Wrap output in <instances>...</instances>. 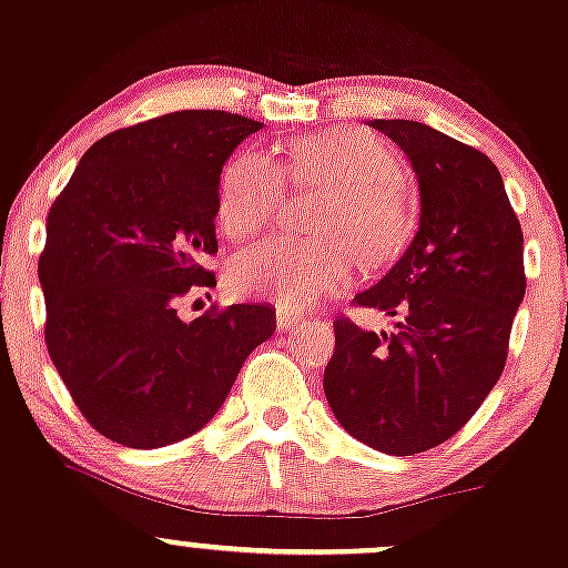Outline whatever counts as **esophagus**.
<instances>
[{
    "instance_id": "1",
    "label": "esophagus",
    "mask_w": 568,
    "mask_h": 568,
    "mask_svg": "<svg viewBox=\"0 0 568 568\" xmlns=\"http://www.w3.org/2000/svg\"><path fill=\"white\" fill-rule=\"evenodd\" d=\"M277 326H280V329H285V332L300 329V326H302V315L294 313V310H288V307H280L277 310Z\"/></svg>"
}]
</instances>
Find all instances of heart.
Segmentation results:
<instances>
[{"label":"heart","instance_id":"obj_1","mask_svg":"<svg viewBox=\"0 0 568 568\" xmlns=\"http://www.w3.org/2000/svg\"><path fill=\"white\" fill-rule=\"evenodd\" d=\"M283 179L321 193L310 214V229L321 236L277 239L236 255L229 283L242 296L310 307L345 288L356 261L384 264L414 231V195L399 176L397 154L364 130L291 141L280 165L253 149H239L217 179L220 231L231 242L264 234L277 217Z\"/></svg>","mask_w":568,"mask_h":568}]
</instances>
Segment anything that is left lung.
Returning a JSON list of instances; mask_svg holds the SVG:
<instances>
[{"instance_id":"left-lung-1","label":"left lung","mask_w":568,"mask_h":568,"mask_svg":"<svg viewBox=\"0 0 568 568\" xmlns=\"http://www.w3.org/2000/svg\"><path fill=\"white\" fill-rule=\"evenodd\" d=\"M419 176L414 242L359 307L399 315L397 334L334 318L324 392L337 422L386 455L435 449L468 425L509 356L525 296L523 229L479 149L408 119H375Z\"/></svg>"}]
</instances>
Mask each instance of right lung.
Returning <instances> with one entry per match:
<instances>
[{"instance_id": "obj_1", "label": "right lung", "mask_w": 568, "mask_h": 568, "mask_svg": "<svg viewBox=\"0 0 568 568\" xmlns=\"http://www.w3.org/2000/svg\"><path fill=\"white\" fill-rule=\"evenodd\" d=\"M261 122L174 111L113 130L87 149L53 201L38 274L45 345L75 408L100 435L158 449L220 410L268 304L212 307L184 324L179 300L217 285L214 201L231 152Z\"/></svg>"}]
</instances>
